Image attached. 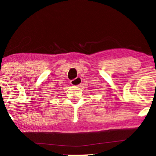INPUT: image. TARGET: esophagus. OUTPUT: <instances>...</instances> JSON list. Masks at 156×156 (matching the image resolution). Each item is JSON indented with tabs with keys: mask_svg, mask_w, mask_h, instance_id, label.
Here are the masks:
<instances>
[{
	"mask_svg": "<svg viewBox=\"0 0 156 156\" xmlns=\"http://www.w3.org/2000/svg\"><path fill=\"white\" fill-rule=\"evenodd\" d=\"M81 83H82V80L80 77H78L75 79H73L72 80H71V84L73 86H76V87L80 86Z\"/></svg>",
	"mask_w": 156,
	"mask_h": 156,
	"instance_id": "esophagus-1",
	"label": "esophagus"
}]
</instances>
